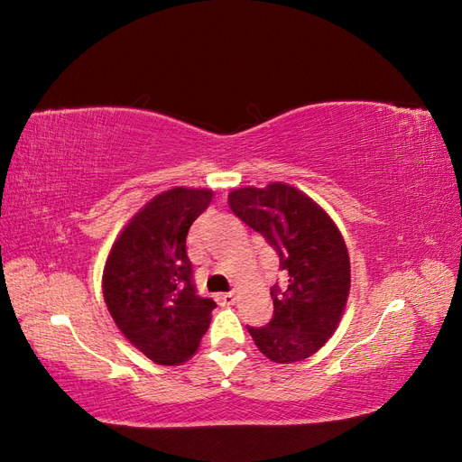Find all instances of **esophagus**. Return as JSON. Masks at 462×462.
Masks as SVG:
<instances>
[{"label":"esophagus","mask_w":462,"mask_h":462,"mask_svg":"<svg viewBox=\"0 0 462 462\" xmlns=\"http://www.w3.org/2000/svg\"><path fill=\"white\" fill-rule=\"evenodd\" d=\"M216 300L221 304V306H229L236 300L235 292H219V295H216Z\"/></svg>","instance_id":"esophagus-1"}]
</instances>
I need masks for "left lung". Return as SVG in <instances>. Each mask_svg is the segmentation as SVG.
<instances>
[{"label":"left lung","instance_id":"8db88e82","mask_svg":"<svg viewBox=\"0 0 462 462\" xmlns=\"http://www.w3.org/2000/svg\"><path fill=\"white\" fill-rule=\"evenodd\" d=\"M229 208L277 250L287 289H272L273 318L248 328L263 356L291 365L328 343L343 318L351 291V258L339 227L309 194L287 183L229 192Z\"/></svg>","mask_w":462,"mask_h":462}]
</instances>
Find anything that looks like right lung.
<instances>
[{
  "label": "right lung",
  "mask_w": 462,
  "mask_h": 462,
  "mask_svg": "<svg viewBox=\"0 0 462 462\" xmlns=\"http://www.w3.org/2000/svg\"><path fill=\"white\" fill-rule=\"evenodd\" d=\"M212 199L209 189L156 194L123 227L104 265V300L116 326L162 366L187 362L212 321L216 302L197 295L187 256V233Z\"/></svg>",
  "instance_id": "obj_1"
}]
</instances>
